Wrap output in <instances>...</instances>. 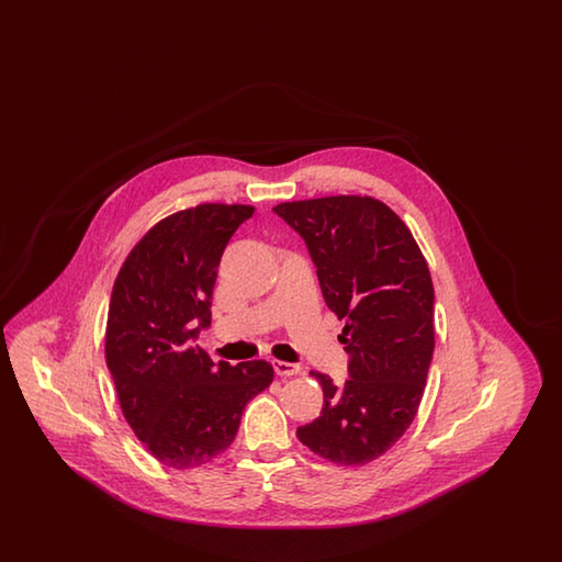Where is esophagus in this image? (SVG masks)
Returning a JSON list of instances; mask_svg holds the SVG:
<instances>
[{
  "instance_id": "1",
  "label": "esophagus",
  "mask_w": 562,
  "mask_h": 562,
  "mask_svg": "<svg viewBox=\"0 0 562 562\" xmlns=\"http://www.w3.org/2000/svg\"><path fill=\"white\" fill-rule=\"evenodd\" d=\"M271 367L278 376H293V374L301 373V369L296 364L284 362V360H271Z\"/></svg>"
}]
</instances>
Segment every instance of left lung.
<instances>
[{"instance_id":"obj_1","label":"left lung","mask_w":562,"mask_h":562,"mask_svg":"<svg viewBox=\"0 0 562 562\" xmlns=\"http://www.w3.org/2000/svg\"><path fill=\"white\" fill-rule=\"evenodd\" d=\"M305 240L330 312L346 321L339 341L349 376L324 392L321 417L296 438L337 465H364L413 424L434 353V286L411 229L371 195H328L273 206Z\"/></svg>"}]
</instances>
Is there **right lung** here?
<instances>
[{
  "instance_id": "right-lung-1",
  "label": "right lung",
  "mask_w": 562,
  "mask_h": 562,
  "mask_svg": "<svg viewBox=\"0 0 562 562\" xmlns=\"http://www.w3.org/2000/svg\"><path fill=\"white\" fill-rule=\"evenodd\" d=\"M255 213L198 204L158 221L122 263L109 301L105 358L124 419L160 463L189 470L236 438L241 411L273 381L250 360L214 364L193 341L211 324L216 268Z\"/></svg>"
}]
</instances>
